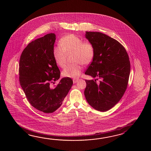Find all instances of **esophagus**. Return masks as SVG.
<instances>
[{"label":"esophagus","mask_w":151,"mask_h":151,"mask_svg":"<svg viewBox=\"0 0 151 151\" xmlns=\"http://www.w3.org/2000/svg\"><path fill=\"white\" fill-rule=\"evenodd\" d=\"M78 79H74L73 80V83H77V82H78Z\"/></svg>","instance_id":"esophagus-1"}]
</instances>
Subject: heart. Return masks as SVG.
Wrapping results in <instances>:
<instances>
[{"instance_id": "obj_1", "label": "heart", "mask_w": 151, "mask_h": 151, "mask_svg": "<svg viewBox=\"0 0 151 151\" xmlns=\"http://www.w3.org/2000/svg\"><path fill=\"white\" fill-rule=\"evenodd\" d=\"M59 45L53 50V55L55 62L60 68H63L66 63V55L72 53L73 64L67 65L62 71L64 77L76 78L82 71L81 64H90L95 55L93 45L88 42H83L81 39L73 34L63 37L59 40Z\"/></svg>"}]
</instances>
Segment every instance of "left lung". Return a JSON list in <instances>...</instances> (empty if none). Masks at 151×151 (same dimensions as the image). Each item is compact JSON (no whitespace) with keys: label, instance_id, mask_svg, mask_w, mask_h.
Segmentation results:
<instances>
[{"label":"left lung","instance_id":"obj_1","mask_svg":"<svg viewBox=\"0 0 151 151\" xmlns=\"http://www.w3.org/2000/svg\"><path fill=\"white\" fill-rule=\"evenodd\" d=\"M95 55L85 74L94 79L86 80L84 94L93 109L106 112L123 96L128 84L130 62L128 54L116 39L99 32H86Z\"/></svg>","mask_w":151,"mask_h":151}]
</instances>
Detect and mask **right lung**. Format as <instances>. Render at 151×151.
I'll return each instance as SVG.
<instances>
[{
	"instance_id": "1",
	"label": "right lung",
	"mask_w": 151,
	"mask_h": 151,
	"mask_svg": "<svg viewBox=\"0 0 151 151\" xmlns=\"http://www.w3.org/2000/svg\"><path fill=\"white\" fill-rule=\"evenodd\" d=\"M55 33H48L29 43L20 58L19 81L26 98L33 107L45 113H52L61 106L73 85L70 78H60L53 50Z\"/></svg>"
}]
</instances>
